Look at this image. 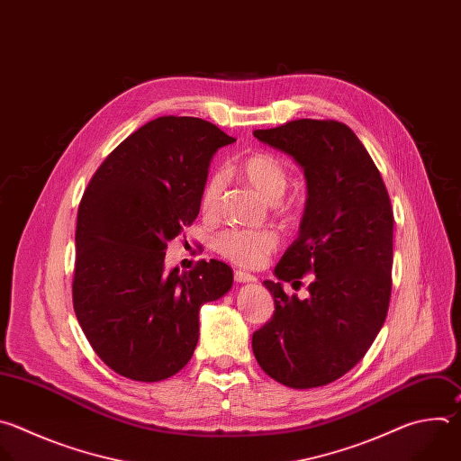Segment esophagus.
Segmentation results:
<instances>
[{
  "mask_svg": "<svg viewBox=\"0 0 461 461\" xmlns=\"http://www.w3.org/2000/svg\"><path fill=\"white\" fill-rule=\"evenodd\" d=\"M234 280H236L238 284H254L258 278H256V276H252L250 272L234 270Z\"/></svg>",
  "mask_w": 461,
  "mask_h": 461,
  "instance_id": "esophagus-1",
  "label": "esophagus"
}]
</instances>
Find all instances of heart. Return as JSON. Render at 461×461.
I'll list each match as a JSON object with an SVG mask.
<instances>
[{
	"instance_id": "heart-1",
	"label": "heart",
	"mask_w": 461,
	"mask_h": 461,
	"mask_svg": "<svg viewBox=\"0 0 461 461\" xmlns=\"http://www.w3.org/2000/svg\"><path fill=\"white\" fill-rule=\"evenodd\" d=\"M240 176L252 185L267 202H278L289 185V172L280 158L268 152L247 156L238 167ZM225 191V174L216 170L209 176L200 194V211L207 218L220 212ZM278 247V234L267 229H227L214 240L220 256L238 267H259L270 252Z\"/></svg>"
}]
</instances>
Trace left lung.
<instances>
[{
  "mask_svg": "<svg viewBox=\"0 0 461 461\" xmlns=\"http://www.w3.org/2000/svg\"><path fill=\"white\" fill-rule=\"evenodd\" d=\"M254 136L296 159L307 179L298 240L263 285L272 318L252 334L261 369L287 387L327 385L365 356L384 327L393 287L389 193L357 136L334 120H294ZM314 271L310 298L287 297L284 281ZM294 284V285H295Z\"/></svg>",
  "mask_w": 461,
  "mask_h": 461,
  "instance_id": "obj_1",
  "label": "left lung"
}]
</instances>
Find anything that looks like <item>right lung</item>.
I'll return each instance as SVG.
<instances>
[{
  "label": "right lung",
  "instance_id": "1",
  "mask_svg": "<svg viewBox=\"0 0 461 461\" xmlns=\"http://www.w3.org/2000/svg\"><path fill=\"white\" fill-rule=\"evenodd\" d=\"M234 141L211 122L161 116L122 141L83 193L74 312L95 352L129 380L179 373L198 343L200 307L232 287L223 261L189 272L163 261L167 241L200 212L214 152Z\"/></svg>",
  "mask_w": 461,
  "mask_h": 461
}]
</instances>
